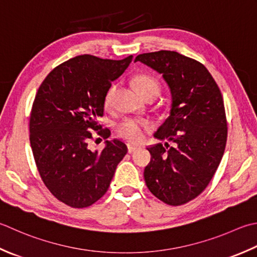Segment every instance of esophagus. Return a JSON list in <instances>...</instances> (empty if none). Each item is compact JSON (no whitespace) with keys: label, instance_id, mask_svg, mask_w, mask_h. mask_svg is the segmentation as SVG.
I'll return each instance as SVG.
<instances>
[{"label":"esophagus","instance_id":"34e87169","mask_svg":"<svg viewBox=\"0 0 257 257\" xmlns=\"http://www.w3.org/2000/svg\"><path fill=\"white\" fill-rule=\"evenodd\" d=\"M127 148H128V153L132 154V153H135L136 150L139 149L138 146H135L133 144H127Z\"/></svg>","mask_w":257,"mask_h":257}]
</instances>
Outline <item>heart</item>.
<instances>
[{
  "label": "heart",
  "instance_id": "1",
  "mask_svg": "<svg viewBox=\"0 0 257 257\" xmlns=\"http://www.w3.org/2000/svg\"><path fill=\"white\" fill-rule=\"evenodd\" d=\"M133 83L137 91L143 95L144 98L147 95H157L160 91V83L157 79L153 75L147 73L137 74L133 79ZM115 91H117V85H110L109 89L105 91L103 97V107L108 109L111 107ZM150 129V124L143 119L138 118H125L121 122L117 124V134L128 142L139 143L144 138L146 132Z\"/></svg>",
  "mask_w": 257,
  "mask_h": 257
}]
</instances>
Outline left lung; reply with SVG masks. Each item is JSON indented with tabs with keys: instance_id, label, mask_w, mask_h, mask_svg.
I'll return each instance as SVG.
<instances>
[{
	"instance_id": "1",
	"label": "left lung",
	"mask_w": 257,
	"mask_h": 257,
	"mask_svg": "<svg viewBox=\"0 0 257 257\" xmlns=\"http://www.w3.org/2000/svg\"><path fill=\"white\" fill-rule=\"evenodd\" d=\"M163 74L172 91L170 115L148 147L146 185L154 196L170 206L190 202L204 192L217 170L227 140L223 95L203 63L175 51L143 53L136 57Z\"/></svg>"
}]
</instances>
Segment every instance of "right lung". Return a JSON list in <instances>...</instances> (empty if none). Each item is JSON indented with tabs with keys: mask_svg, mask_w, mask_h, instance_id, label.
<instances>
[{
	"mask_svg": "<svg viewBox=\"0 0 257 257\" xmlns=\"http://www.w3.org/2000/svg\"><path fill=\"white\" fill-rule=\"evenodd\" d=\"M122 60L83 54L50 72L40 85L30 114V144L38 172L50 193L73 208L91 206L107 193L115 168L127 154L118 139L107 140L101 153L91 152L90 130L103 139V97L128 68Z\"/></svg>",
	"mask_w": 257,
	"mask_h": 257,
	"instance_id": "1",
	"label": "right lung"
}]
</instances>
